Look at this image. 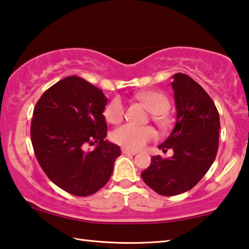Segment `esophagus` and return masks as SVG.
I'll list each match as a JSON object with an SVG mask.
<instances>
[{
  "label": "esophagus",
  "instance_id": "1",
  "mask_svg": "<svg viewBox=\"0 0 249 249\" xmlns=\"http://www.w3.org/2000/svg\"><path fill=\"white\" fill-rule=\"evenodd\" d=\"M121 151L124 154H131V156H136V154L138 153L137 151H133V150H130V149H127V148H122Z\"/></svg>",
  "mask_w": 249,
  "mask_h": 249
}]
</instances>
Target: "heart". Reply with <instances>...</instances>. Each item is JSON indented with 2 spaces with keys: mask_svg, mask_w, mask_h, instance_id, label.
Here are the masks:
<instances>
[{
  "mask_svg": "<svg viewBox=\"0 0 249 249\" xmlns=\"http://www.w3.org/2000/svg\"><path fill=\"white\" fill-rule=\"evenodd\" d=\"M136 98L144 104L150 112L153 113V120L160 128L168 125V119L163 113L169 110V99L163 93L158 91H139ZM124 115V105L119 97L113 98L106 106L104 116L110 124H118ZM111 140L115 143L124 146L127 149L139 150L156 137L154 130L150 127H139L132 124H125L111 132Z\"/></svg>",
  "mask_w": 249,
  "mask_h": 249,
  "instance_id": "obj_1",
  "label": "heart"
}]
</instances>
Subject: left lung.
Instances as JSON below:
<instances>
[{
	"label": "left lung",
	"mask_w": 249,
	"mask_h": 249,
	"mask_svg": "<svg viewBox=\"0 0 249 249\" xmlns=\"http://www.w3.org/2000/svg\"><path fill=\"white\" fill-rule=\"evenodd\" d=\"M177 121L163 143V152L173 156L151 158V164L141 173L146 185L164 196L184 193L197 184L216 158L219 115L207 92L190 76H172Z\"/></svg>",
	"instance_id": "1"
}]
</instances>
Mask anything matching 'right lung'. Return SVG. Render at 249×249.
Segmentation results:
<instances>
[{
  "label": "right lung",
  "instance_id": "obj_1",
  "mask_svg": "<svg viewBox=\"0 0 249 249\" xmlns=\"http://www.w3.org/2000/svg\"><path fill=\"white\" fill-rule=\"evenodd\" d=\"M107 97L83 78L69 76L45 91L33 112L31 139L48 178L77 196L96 193L109 181L120 146L106 140ZM97 143L92 152L87 144Z\"/></svg>",
  "mask_w": 249,
  "mask_h": 249
}]
</instances>
